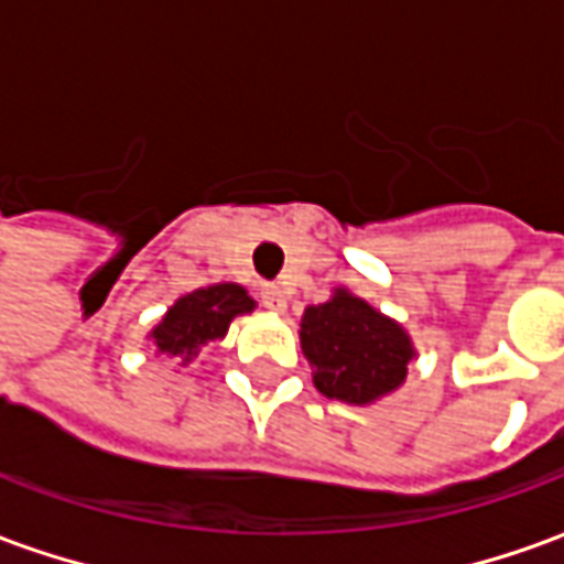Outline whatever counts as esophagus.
I'll use <instances>...</instances> for the list:
<instances>
[{
  "instance_id": "obj_1",
  "label": "esophagus",
  "mask_w": 564,
  "mask_h": 564,
  "mask_svg": "<svg viewBox=\"0 0 564 564\" xmlns=\"http://www.w3.org/2000/svg\"><path fill=\"white\" fill-rule=\"evenodd\" d=\"M259 302L274 311V314H283L286 311V295L278 283H262V290H259Z\"/></svg>"
}]
</instances>
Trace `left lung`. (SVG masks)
Listing matches in <instances>:
<instances>
[{
    "mask_svg": "<svg viewBox=\"0 0 564 564\" xmlns=\"http://www.w3.org/2000/svg\"><path fill=\"white\" fill-rule=\"evenodd\" d=\"M302 354L314 368V387L344 404H375L399 390L416 347L399 319L380 314L347 286L329 302L307 305L299 329Z\"/></svg>",
    "mask_w": 564,
    "mask_h": 564,
    "instance_id": "8db88e82",
    "label": "left lung"
}]
</instances>
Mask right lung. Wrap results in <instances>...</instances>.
I'll return each mask as SVG.
<instances>
[{"label":"right lung","mask_w":564,"mask_h":564,"mask_svg":"<svg viewBox=\"0 0 564 564\" xmlns=\"http://www.w3.org/2000/svg\"><path fill=\"white\" fill-rule=\"evenodd\" d=\"M257 302L241 283H210L174 299V305L148 332V344L156 356L181 359L189 366L202 347L223 341L235 317L253 314Z\"/></svg>","instance_id":"right-lung-1"}]
</instances>
